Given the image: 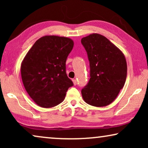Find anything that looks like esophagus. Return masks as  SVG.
Instances as JSON below:
<instances>
[{"label": "esophagus", "instance_id": "34e87169", "mask_svg": "<svg viewBox=\"0 0 148 148\" xmlns=\"http://www.w3.org/2000/svg\"><path fill=\"white\" fill-rule=\"evenodd\" d=\"M73 84L75 86H76L77 85V80L76 79H73Z\"/></svg>", "mask_w": 148, "mask_h": 148}]
</instances>
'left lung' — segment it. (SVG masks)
Returning a JSON list of instances; mask_svg holds the SVG:
<instances>
[{
	"label": "left lung",
	"mask_w": 148,
	"mask_h": 148,
	"mask_svg": "<svg viewBox=\"0 0 148 148\" xmlns=\"http://www.w3.org/2000/svg\"><path fill=\"white\" fill-rule=\"evenodd\" d=\"M90 66V79L82 89L85 102L93 106H108L118 96L127 78L124 54L110 40L99 34L83 38Z\"/></svg>",
	"instance_id": "left-lung-1"
}]
</instances>
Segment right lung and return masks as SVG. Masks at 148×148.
Returning a JSON list of instances; mask_svg holds the SVG:
<instances>
[{
    "mask_svg": "<svg viewBox=\"0 0 148 148\" xmlns=\"http://www.w3.org/2000/svg\"><path fill=\"white\" fill-rule=\"evenodd\" d=\"M71 38L45 36L36 41L21 64L23 86L38 106L52 108L64 100L73 86L66 73V60L73 48Z\"/></svg>",
    "mask_w": 148,
    "mask_h": 148,
    "instance_id": "1",
    "label": "right lung"
}]
</instances>
